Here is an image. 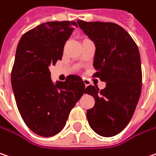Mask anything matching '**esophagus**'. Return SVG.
<instances>
[{
  "mask_svg": "<svg viewBox=\"0 0 156 156\" xmlns=\"http://www.w3.org/2000/svg\"><path fill=\"white\" fill-rule=\"evenodd\" d=\"M83 81H84V83H85V86H86V87H87V86L89 85V83H90V82H89V80H88V79H86V78H84V79H83Z\"/></svg>",
  "mask_w": 156,
  "mask_h": 156,
  "instance_id": "obj_1",
  "label": "esophagus"
}]
</instances>
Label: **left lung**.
<instances>
[{
  "label": "left lung",
  "instance_id": "left-lung-1",
  "mask_svg": "<svg viewBox=\"0 0 156 156\" xmlns=\"http://www.w3.org/2000/svg\"><path fill=\"white\" fill-rule=\"evenodd\" d=\"M78 23L96 48L94 77L106 82L101 90L92 85L86 88V94L95 100L94 108L87 110V120L97 134L112 137L129 124L140 97V52L130 34L116 23L83 20Z\"/></svg>",
  "mask_w": 156,
  "mask_h": 156
}]
</instances>
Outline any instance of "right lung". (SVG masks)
<instances>
[{"mask_svg":"<svg viewBox=\"0 0 156 156\" xmlns=\"http://www.w3.org/2000/svg\"><path fill=\"white\" fill-rule=\"evenodd\" d=\"M74 21L47 22L25 32L17 45L11 85L19 113L27 127L51 137L65 126L69 112L86 93L82 78L69 75L64 82L51 79L49 67L62 60Z\"/></svg>","mask_w":156,"mask_h":156,"instance_id":"1","label":"right lung"}]
</instances>
